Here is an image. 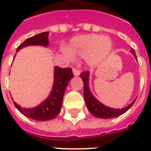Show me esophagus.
I'll use <instances>...</instances> for the list:
<instances>
[{"label":"esophagus","instance_id":"obj_1","mask_svg":"<svg viewBox=\"0 0 151 151\" xmlns=\"http://www.w3.org/2000/svg\"><path fill=\"white\" fill-rule=\"evenodd\" d=\"M73 73L74 76H78L79 74H80L81 71H80L79 69H76V68H73Z\"/></svg>","mask_w":151,"mask_h":151}]
</instances>
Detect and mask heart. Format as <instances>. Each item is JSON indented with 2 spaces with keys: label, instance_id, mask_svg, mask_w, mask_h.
<instances>
[{
  "label": "heart",
  "instance_id": "b5f03b06",
  "mask_svg": "<svg viewBox=\"0 0 151 151\" xmlns=\"http://www.w3.org/2000/svg\"><path fill=\"white\" fill-rule=\"evenodd\" d=\"M112 48L111 40L107 36L89 34L73 38L69 52L73 56L86 57L90 65L95 66L103 62Z\"/></svg>",
  "mask_w": 151,
  "mask_h": 151
}]
</instances>
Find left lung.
I'll list each match as a JSON object with an SVG mask.
<instances>
[{
	"instance_id": "8db88e82",
	"label": "left lung",
	"mask_w": 151,
	"mask_h": 151,
	"mask_svg": "<svg viewBox=\"0 0 151 151\" xmlns=\"http://www.w3.org/2000/svg\"><path fill=\"white\" fill-rule=\"evenodd\" d=\"M130 52L133 56H135V58H137L134 49H131ZM80 76H81V78L82 79L83 84H84L83 95H84L86 104V107H87V109L89 110V111L93 116H95V117L102 118V119H110V118L119 116L122 115L124 112H126L136 101V99H134L129 105H128L127 107L121 108V109H116V108L107 107L104 104H103L102 103H100L94 95H92L91 91L90 90V86H89L90 73L88 71L87 72H83L80 74Z\"/></svg>"
}]
</instances>
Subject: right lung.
Masks as SVG:
<instances>
[{
	"label": "right lung",
	"instance_id": "obj_1",
	"mask_svg": "<svg viewBox=\"0 0 151 151\" xmlns=\"http://www.w3.org/2000/svg\"><path fill=\"white\" fill-rule=\"evenodd\" d=\"M49 43L48 32H43L35 36L28 38L21 43L17 48V52L25 47L40 45L47 47ZM73 78L72 69L70 68H60L55 66L54 68V82L52 89L49 96L42 102L37 107L33 108H22L20 105L14 102L15 107L25 116L31 118L35 120L43 121L52 120L60 113L62 106L63 96L65 94L66 86L69 82Z\"/></svg>",
	"mask_w": 151,
	"mask_h": 151
}]
</instances>
